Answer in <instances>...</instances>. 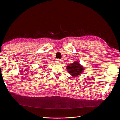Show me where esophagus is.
Returning <instances> with one entry per match:
<instances>
[{"label": "esophagus", "instance_id": "esophagus-1", "mask_svg": "<svg viewBox=\"0 0 120 120\" xmlns=\"http://www.w3.org/2000/svg\"><path fill=\"white\" fill-rule=\"evenodd\" d=\"M57 62L58 64H60L61 63V60L59 59H57Z\"/></svg>", "mask_w": 120, "mask_h": 120}]
</instances>
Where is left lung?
<instances>
[{
    "label": "left lung",
    "mask_w": 120,
    "mask_h": 120,
    "mask_svg": "<svg viewBox=\"0 0 120 120\" xmlns=\"http://www.w3.org/2000/svg\"><path fill=\"white\" fill-rule=\"evenodd\" d=\"M82 68L83 67L78 62H75L68 65L67 67V69L69 72V73H70L72 76L76 77L81 73L82 71L83 70Z\"/></svg>",
    "instance_id": "1"
}]
</instances>
